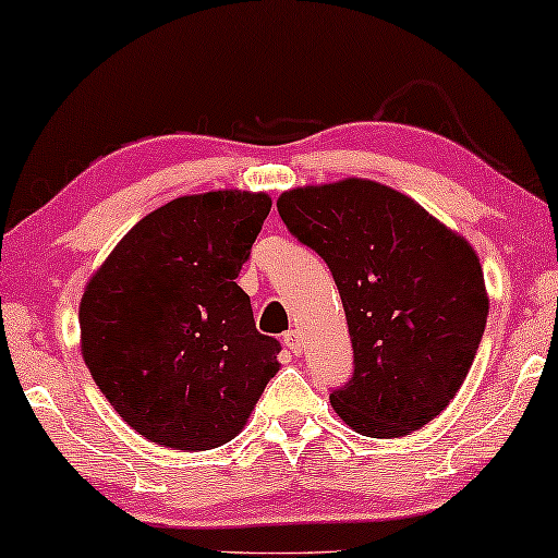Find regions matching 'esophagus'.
Returning <instances> with one entry per match:
<instances>
[{"label": "esophagus", "instance_id": "34e87169", "mask_svg": "<svg viewBox=\"0 0 558 558\" xmlns=\"http://www.w3.org/2000/svg\"><path fill=\"white\" fill-rule=\"evenodd\" d=\"M284 345L292 350V353H302V335H300V330H287L284 332Z\"/></svg>", "mask_w": 558, "mask_h": 558}]
</instances>
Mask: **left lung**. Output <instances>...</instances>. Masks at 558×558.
<instances>
[{
  "label": "left lung",
  "instance_id": "left-lung-1",
  "mask_svg": "<svg viewBox=\"0 0 558 558\" xmlns=\"http://www.w3.org/2000/svg\"><path fill=\"white\" fill-rule=\"evenodd\" d=\"M292 235L330 266L355 371L330 393L363 437L422 429L449 407L483 340L487 289L468 239L399 190L363 178L287 190Z\"/></svg>",
  "mask_w": 558,
  "mask_h": 558
}]
</instances>
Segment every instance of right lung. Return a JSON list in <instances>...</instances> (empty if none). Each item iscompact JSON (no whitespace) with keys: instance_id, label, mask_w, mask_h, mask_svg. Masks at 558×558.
<instances>
[{"instance_id":"obj_1","label":"right lung","mask_w":558,"mask_h":558,"mask_svg":"<svg viewBox=\"0 0 558 558\" xmlns=\"http://www.w3.org/2000/svg\"><path fill=\"white\" fill-rule=\"evenodd\" d=\"M271 197H174L144 216L88 279L81 353L117 414L149 441L203 452L246 426L279 371L235 284Z\"/></svg>"}]
</instances>
